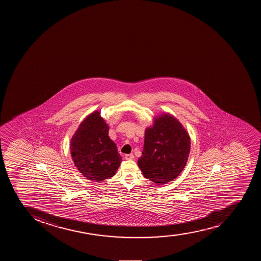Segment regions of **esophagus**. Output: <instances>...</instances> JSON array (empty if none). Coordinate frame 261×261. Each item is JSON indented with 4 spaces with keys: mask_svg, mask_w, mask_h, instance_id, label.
Wrapping results in <instances>:
<instances>
[{
    "mask_svg": "<svg viewBox=\"0 0 261 261\" xmlns=\"http://www.w3.org/2000/svg\"><path fill=\"white\" fill-rule=\"evenodd\" d=\"M125 158L126 160H133V159H135V155L133 154H128V155H125Z\"/></svg>",
    "mask_w": 261,
    "mask_h": 261,
    "instance_id": "1",
    "label": "esophagus"
}]
</instances>
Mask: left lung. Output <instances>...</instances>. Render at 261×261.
<instances>
[{
	"label": "left lung",
	"mask_w": 261,
	"mask_h": 261,
	"mask_svg": "<svg viewBox=\"0 0 261 261\" xmlns=\"http://www.w3.org/2000/svg\"><path fill=\"white\" fill-rule=\"evenodd\" d=\"M191 139L183 125L171 114L155 116L145 129L142 155L138 165L143 175L158 185L177 178L186 167Z\"/></svg>",
	"instance_id": "left-lung-1"
}]
</instances>
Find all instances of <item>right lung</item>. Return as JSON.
Masks as SVG:
<instances>
[{"label":"right lung","instance_id":"obj_1","mask_svg":"<svg viewBox=\"0 0 261 261\" xmlns=\"http://www.w3.org/2000/svg\"><path fill=\"white\" fill-rule=\"evenodd\" d=\"M109 126L93 111L78 126L70 140V154L78 170L91 181L100 182L116 174L121 158L108 135Z\"/></svg>","mask_w":261,"mask_h":261}]
</instances>
